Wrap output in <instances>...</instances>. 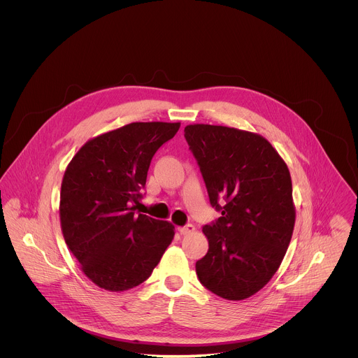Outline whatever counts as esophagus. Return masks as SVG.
Wrapping results in <instances>:
<instances>
[{"instance_id":"34e87169","label":"esophagus","mask_w":358,"mask_h":358,"mask_svg":"<svg viewBox=\"0 0 358 358\" xmlns=\"http://www.w3.org/2000/svg\"><path fill=\"white\" fill-rule=\"evenodd\" d=\"M179 231H180V234H183V236H189V234H192V233L196 231V227H194L193 224H186V226H183V227H179Z\"/></svg>"}]
</instances>
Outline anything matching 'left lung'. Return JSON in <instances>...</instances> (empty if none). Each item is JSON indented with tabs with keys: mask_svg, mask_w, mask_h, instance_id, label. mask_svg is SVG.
<instances>
[{
	"mask_svg": "<svg viewBox=\"0 0 358 358\" xmlns=\"http://www.w3.org/2000/svg\"><path fill=\"white\" fill-rule=\"evenodd\" d=\"M185 138L210 204L222 210L203 227L209 250L196 263L197 275L215 295L244 301L271 280L291 243L296 212L289 169L259 134L190 124Z\"/></svg>",
	"mask_w": 358,
	"mask_h": 358,
	"instance_id": "1",
	"label": "left lung"
}]
</instances>
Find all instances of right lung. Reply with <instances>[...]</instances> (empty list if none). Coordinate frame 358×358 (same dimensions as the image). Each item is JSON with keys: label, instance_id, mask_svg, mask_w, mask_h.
Segmentation results:
<instances>
[{"label": "right lung", "instance_id": "add662e5", "mask_svg": "<svg viewBox=\"0 0 358 358\" xmlns=\"http://www.w3.org/2000/svg\"><path fill=\"white\" fill-rule=\"evenodd\" d=\"M180 122H131L90 139L69 162L60 189L62 234L83 273L124 292L146 281L175 226L138 213L154 153Z\"/></svg>", "mask_w": 358, "mask_h": 358}]
</instances>
